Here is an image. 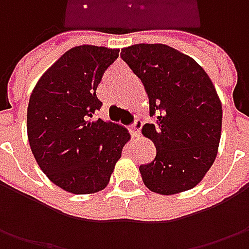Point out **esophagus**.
Returning a JSON list of instances; mask_svg holds the SVG:
<instances>
[{"label":"esophagus","mask_w":249,"mask_h":249,"mask_svg":"<svg viewBox=\"0 0 249 249\" xmlns=\"http://www.w3.org/2000/svg\"><path fill=\"white\" fill-rule=\"evenodd\" d=\"M141 127H142V123L141 120H136L131 126H130V133L133 137H139L140 131H141Z\"/></svg>","instance_id":"obj_1"}]
</instances>
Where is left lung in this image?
I'll use <instances>...</instances> for the list:
<instances>
[{
	"instance_id": "1",
	"label": "left lung",
	"mask_w": 249,
	"mask_h": 249,
	"mask_svg": "<svg viewBox=\"0 0 249 249\" xmlns=\"http://www.w3.org/2000/svg\"><path fill=\"white\" fill-rule=\"evenodd\" d=\"M120 56L144 84L149 115L142 127L157 155L140 165L151 191L172 196L196 187L211 169L222 131V104L198 63L165 44H136Z\"/></svg>"
}]
</instances>
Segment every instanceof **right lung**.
Masks as SVG:
<instances>
[{"mask_svg":"<svg viewBox=\"0 0 249 249\" xmlns=\"http://www.w3.org/2000/svg\"><path fill=\"white\" fill-rule=\"evenodd\" d=\"M119 50L80 45L65 53L36 84L27 107V137L38 166L73 194L104 190L129 140L119 124L95 119L97 87Z\"/></svg>","mask_w":249,"mask_h":249,"instance_id":"obj_1","label":"right lung"}]
</instances>
